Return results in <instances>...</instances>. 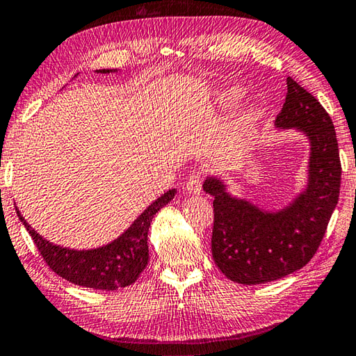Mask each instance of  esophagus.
Segmentation results:
<instances>
[{
	"label": "esophagus",
	"mask_w": 356,
	"mask_h": 356,
	"mask_svg": "<svg viewBox=\"0 0 356 356\" xmlns=\"http://www.w3.org/2000/svg\"><path fill=\"white\" fill-rule=\"evenodd\" d=\"M185 190L190 194H200L202 193V179L199 174H194V176L188 179Z\"/></svg>",
	"instance_id": "obj_1"
}]
</instances>
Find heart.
I'll list each match as a JSON object with an SVG mask.
<instances>
[{
  "label": "heart",
  "instance_id": "heart-1",
  "mask_svg": "<svg viewBox=\"0 0 356 356\" xmlns=\"http://www.w3.org/2000/svg\"><path fill=\"white\" fill-rule=\"evenodd\" d=\"M243 99L242 89L238 86H228L218 92V106L222 113H232L239 106Z\"/></svg>",
  "mask_w": 356,
  "mask_h": 356
}]
</instances>
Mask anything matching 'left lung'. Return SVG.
<instances>
[{
	"instance_id": "1",
	"label": "left lung",
	"mask_w": 356,
	"mask_h": 356,
	"mask_svg": "<svg viewBox=\"0 0 356 356\" xmlns=\"http://www.w3.org/2000/svg\"><path fill=\"white\" fill-rule=\"evenodd\" d=\"M275 128L302 132L310 145L307 184L281 210L233 196L219 176L204 182V191L214 197L213 259L228 280L243 285L271 282L302 268L316 253L339 197L335 127L321 103L291 76Z\"/></svg>"
}]
</instances>
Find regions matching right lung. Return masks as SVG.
<instances>
[{"label": "right lung", "instance_id": "right-lung-1", "mask_svg": "<svg viewBox=\"0 0 356 356\" xmlns=\"http://www.w3.org/2000/svg\"><path fill=\"white\" fill-rule=\"evenodd\" d=\"M99 74L117 72V69H100ZM176 190H168L156 199L132 222L128 229L113 242L90 250H74L55 245L40 236L27 224L17 210L21 224L32 236L49 268L63 280L81 287L95 290H117L134 284L149 261L148 229L156 213L176 196Z\"/></svg>", "mask_w": 356, "mask_h": 356}]
</instances>
